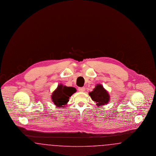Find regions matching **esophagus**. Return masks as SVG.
<instances>
[{
	"label": "esophagus",
	"mask_w": 156,
	"mask_h": 156,
	"mask_svg": "<svg viewBox=\"0 0 156 156\" xmlns=\"http://www.w3.org/2000/svg\"><path fill=\"white\" fill-rule=\"evenodd\" d=\"M85 88H84V87H80V88H78V90L80 91V92H84L85 91Z\"/></svg>",
	"instance_id": "esophagus-1"
}]
</instances>
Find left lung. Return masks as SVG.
Instances as JSON below:
<instances>
[{
	"label": "left lung",
	"instance_id": "1",
	"mask_svg": "<svg viewBox=\"0 0 156 156\" xmlns=\"http://www.w3.org/2000/svg\"><path fill=\"white\" fill-rule=\"evenodd\" d=\"M89 95L92 101L96 102L97 106H101L107 104L110 100V96L107 90L101 84H98Z\"/></svg>",
	"mask_w": 156,
	"mask_h": 156
}]
</instances>
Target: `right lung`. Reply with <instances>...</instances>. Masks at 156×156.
<instances>
[{
    "instance_id": "right-lung-1",
    "label": "right lung",
    "mask_w": 156,
    "mask_h": 156,
    "mask_svg": "<svg viewBox=\"0 0 156 156\" xmlns=\"http://www.w3.org/2000/svg\"><path fill=\"white\" fill-rule=\"evenodd\" d=\"M76 89L74 87H68L59 84L52 92L51 99L57 108H64L69 101V97L76 92Z\"/></svg>"
}]
</instances>
